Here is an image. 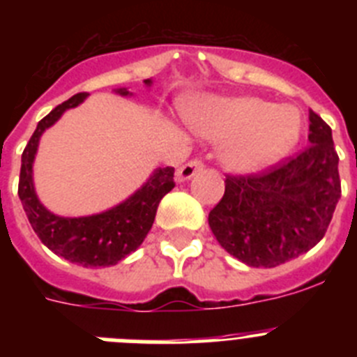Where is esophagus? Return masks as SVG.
I'll list each match as a JSON object with an SVG mask.
<instances>
[{"label":"esophagus","instance_id":"esophagus-1","mask_svg":"<svg viewBox=\"0 0 357 357\" xmlns=\"http://www.w3.org/2000/svg\"><path fill=\"white\" fill-rule=\"evenodd\" d=\"M202 168H204V162H202L200 159L189 160V162H185L184 166H181V168H178V172H176V178H178V182L189 181V178H193V176L197 175Z\"/></svg>","mask_w":357,"mask_h":357}]
</instances>
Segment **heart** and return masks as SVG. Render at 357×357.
Returning a JSON list of instances; mask_svg holds the SVG:
<instances>
[{"instance_id":"heart-1","label":"heart","mask_w":357,"mask_h":357,"mask_svg":"<svg viewBox=\"0 0 357 357\" xmlns=\"http://www.w3.org/2000/svg\"><path fill=\"white\" fill-rule=\"evenodd\" d=\"M188 119L202 137L223 143V166L243 175L282 159L302 130L296 107L275 105L254 96L202 98L189 107Z\"/></svg>"}]
</instances>
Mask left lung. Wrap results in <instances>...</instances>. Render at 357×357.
<instances>
[{
	"label": "left lung",
	"instance_id": "left-lung-1",
	"mask_svg": "<svg viewBox=\"0 0 357 357\" xmlns=\"http://www.w3.org/2000/svg\"><path fill=\"white\" fill-rule=\"evenodd\" d=\"M333 130L309 112V146L261 175L227 176L209 213L218 243L254 268H275L317 245L333 220L342 185Z\"/></svg>",
	"mask_w": 357,
	"mask_h": 357
}]
</instances>
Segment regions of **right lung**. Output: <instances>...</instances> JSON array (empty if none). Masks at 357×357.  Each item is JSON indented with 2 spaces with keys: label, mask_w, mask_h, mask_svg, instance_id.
Masks as SVG:
<instances>
[{
  "label": "right lung",
  "mask_w": 357,
  "mask_h": 357,
  "mask_svg": "<svg viewBox=\"0 0 357 357\" xmlns=\"http://www.w3.org/2000/svg\"><path fill=\"white\" fill-rule=\"evenodd\" d=\"M150 87L151 78L144 80ZM119 96H132L127 87L114 89ZM87 94H75L68 102L56 105L46 118L37 125L36 132L28 141L21 157L19 175V198L28 216L31 229L36 230L40 241L69 263L85 268L114 266L127 255L141 247L155 220L159 202L175 188L173 168L153 169L135 193L118 206L89 216H59L40 204L33 185V160L37 155L40 135L62 118L66 110L75 109L85 102Z\"/></svg>",
  "instance_id": "obj_1"
}]
</instances>
